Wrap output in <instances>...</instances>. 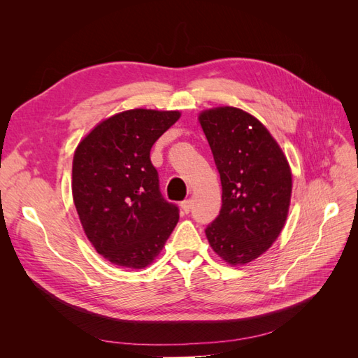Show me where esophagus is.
Returning <instances> with one entry per match:
<instances>
[{
  "label": "esophagus",
  "instance_id": "obj_1",
  "mask_svg": "<svg viewBox=\"0 0 358 358\" xmlns=\"http://www.w3.org/2000/svg\"><path fill=\"white\" fill-rule=\"evenodd\" d=\"M180 208H182V210H183V213H189V210H191V208H192V200H183L182 203H180Z\"/></svg>",
  "mask_w": 358,
  "mask_h": 358
}]
</instances>
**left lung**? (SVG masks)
<instances>
[{"label":"left lung","instance_id":"obj_1","mask_svg":"<svg viewBox=\"0 0 358 358\" xmlns=\"http://www.w3.org/2000/svg\"><path fill=\"white\" fill-rule=\"evenodd\" d=\"M222 185L220 215L206 227L213 251L231 266L266 252L282 230L291 199V170L257 117L236 107L200 115Z\"/></svg>","mask_w":358,"mask_h":358}]
</instances>
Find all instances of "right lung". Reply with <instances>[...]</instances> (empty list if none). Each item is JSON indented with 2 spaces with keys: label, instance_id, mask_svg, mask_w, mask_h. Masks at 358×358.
<instances>
[{
  "label": "right lung",
  "instance_id": "add662e5",
  "mask_svg": "<svg viewBox=\"0 0 358 358\" xmlns=\"http://www.w3.org/2000/svg\"><path fill=\"white\" fill-rule=\"evenodd\" d=\"M179 112L117 113L79 143L73 159V200L90 242L116 266L143 268L161 252L179 208L159 191L150 149Z\"/></svg>",
  "mask_w": 358,
  "mask_h": 358
}]
</instances>
